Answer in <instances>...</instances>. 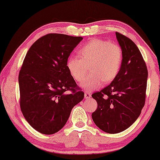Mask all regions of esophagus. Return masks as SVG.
Here are the masks:
<instances>
[{"mask_svg":"<svg viewBox=\"0 0 160 160\" xmlns=\"http://www.w3.org/2000/svg\"><path fill=\"white\" fill-rule=\"evenodd\" d=\"M92 96V94L90 92H84V98H86V99H89V98H91Z\"/></svg>","mask_w":160,"mask_h":160,"instance_id":"obj_1","label":"esophagus"}]
</instances>
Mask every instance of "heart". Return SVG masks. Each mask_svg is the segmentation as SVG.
<instances>
[{
    "mask_svg": "<svg viewBox=\"0 0 160 160\" xmlns=\"http://www.w3.org/2000/svg\"><path fill=\"white\" fill-rule=\"evenodd\" d=\"M79 57L68 58L66 67L74 80L82 82L87 73H90L81 87L85 90H95L100 87L102 82H112L119 73L123 54L122 48L109 41L95 38L85 43L78 50Z\"/></svg>",
    "mask_w": 160,
    "mask_h": 160,
    "instance_id": "heart-1",
    "label": "heart"
}]
</instances>
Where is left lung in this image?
<instances>
[{
	"instance_id": "obj_1",
	"label": "left lung",
	"mask_w": 160,
	"mask_h": 160,
	"mask_svg": "<svg viewBox=\"0 0 160 160\" xmlns=\"http://www.w3.org/2000/svg\"><path fill=\"white\" fill-rule=\"evenodd\" d=\"M123 59L119 72L108 86L92 97L98 108L92 114L100 130L114 134L132 125L145 104L148 71L138 48L128 37L116 32Z\"/></svg>"
}]
</instances>
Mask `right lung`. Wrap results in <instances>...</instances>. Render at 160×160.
Here are the masks:
<instances>
[{
  "mask_svg": "<svg viewBox=\"0 0 160 160\" xmlns=\"http://www.w3.org/2000/svg\"><path fill=\"white\" fill-rule=\"evenodd\" d=\"M82 39L47 34L30 47L24 59L19 73L20 108L30 125L42 134L60 130L72 108L84 97L66 67L68 58Z\"/></svg>",
  "mask_w": 160,
  "mask_h": 160,
  "instance_id": "right-lung-1",
  "label": "right lung"
}]
</instances>
